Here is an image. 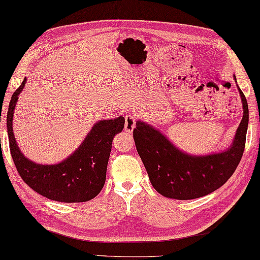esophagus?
Segmentation results:
<instances>
[{
  "label": "esophagus",
  "mask_w": 260,
  "mask_h": 260,
  "mask_svg": "<svg viewBox=\"0 0 260 260\" xmlns=\"http://www.w3.org/2000/svg\"><path fill=\"white\" fill-rule=\"evenodd\" d=\"M135 116L132 115V114H128L125 116V131L127 132V133H131V132H133L134 127H135Z\"/></svg>",
  "instance_id": "34e87169"
}]
</instances>
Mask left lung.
I'll return each mask as SVG.
<instances>
[{"label": "left lung", "instance_id": "8db88e82", "mask_svg": "<svg viewBox=\"0 0 260 260\" xmlns=\"http://www.w3.org/2000/svg\"><path fill=\"white\" fill-rule=\"evenodd\" d=\"M238 90L242 101V120L231 146L221 153L187 154L153 126L136 121L133 137L137 153L159 194L180 201L194 200L215 191L230 179L245 151L249 123L247 99L239 86Z\"/></svg>", "mask_w": 260, "mask_h": 260}]
</instances>
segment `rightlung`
<instances>
[{
	"instance_id": "add662e5",
	"label": "right lung",
	"mask_w": 260,
	"mask_h": 260,
	"mask_svg": "<svg viewBox=\"0 0 260 260\" xmlns=\"http://www.w3.org/2000/svg\"><path fill=\"white\" fill-rule=\"evenodd\" d=\"M27 79L15 90L10 100L7 127L10 152L20 177L30 188L49 200L62 203H81L92 200L106 181L111 143L124 129L125 118L99 120L74 153L57 165H37L27 159L14 139L12 119L18 96Z\"/></svg>"
}]
</instances>
